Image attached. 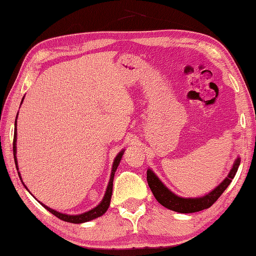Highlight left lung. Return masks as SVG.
<instances>
[{"label": "left lung", "instance_id": "1", "mask_svg": "<svg viewBox=\"0 0 256 256\" xmlns=\"http://www.w3.org/2000/svg\"><path fill=\"white\" fill-rule=\"evenodd\" d=\"M240 158L237 157L226 178L216 186V188L212 190L211 192L206 194L204 196L200 198H182L176 196L170 188H166V185L158 178V176L150 168H148V170H146V180H148L149 188L152 190L156 200L160 204L170 210L180 212V214H193V212L208 209V208H210L218 200L220 196L224 193V190L232 183V180L236 175L238 167H240Z\"/></svg>", "mask_w": 256, "mask_h": 256}]
</instances>
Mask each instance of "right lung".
Instances as JSON below:
<instances>
[{
	"label": "right lung",
	"instance_id": "add662e5",
	"mask_svg": "<svg viewBox=\"0 0 256 256\" xmlns=\"http://www.w3.org/2000/svg\"><path fill=\"white\" fill-rule=\"evenodd\" d=\"M24 98L22 100H21V104L24 102ZM20 104V106H21ZM16 118H18V115H16V122H14V162H16V170H19L18 168V160H16ZM124 154V149L122 151H120V154L116 156L115 159H114V162H112V172H110V182H108V185H107V188H106V192H105V196H104L102 200L100 201V203L97 206H94V209L84 212V214H60V212L56 211L54 209H50L47 206H45L44 203L40 202V204L45 208V209L48 210L50 214H53L54 216H58V219L63 220V222H72V224H84L86 222H90V220H94L98 218V216H102L105 212L108 210V208H110V198H112V180H114V175H115V172L118 170V164L120 162V159H122ZM19 177L21 182H22V178H21V175L20 172H18ZM22 184L26 188H27V186L24 185V183L22 182ZM27 190L29 192V190L27 188Z\"/></svg>",
	"mask_w": 256,
	"mask_h": 256
}]
</instances>
